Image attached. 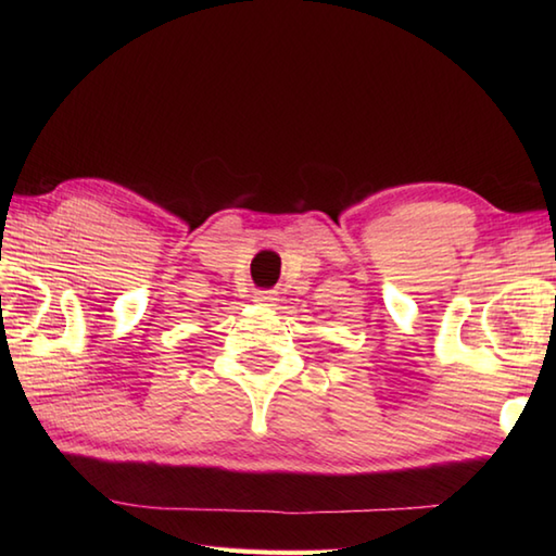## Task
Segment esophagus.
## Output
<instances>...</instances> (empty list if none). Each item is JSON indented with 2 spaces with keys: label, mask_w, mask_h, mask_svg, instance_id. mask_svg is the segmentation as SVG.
<instances>
[{
  "label": "esophagus",
  "mask_w": 556,
  "mask_h": 556,
  "mask_svg": "<svg viewBox=\"0 0 556 556\" xmlns=\"http://www.w3.org/2000/svg\"><path fill=\"white\" fill-rule=\"evenodd\" d=\"M255 303H260V305H271L277 301V296H275V291H257L255 293Z\"/></svg>",
  "instance_id": "34e87169"
}]
</instances>
